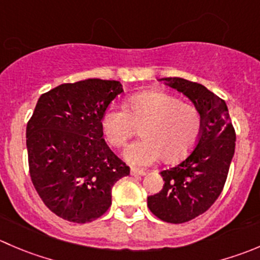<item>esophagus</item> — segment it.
<instances>
[{"label": "esophagus", "instance_id": "esophagus-1", "mask_svg": "<svg viewBox=\"0 0 260 260\" xmlns=\"http://www.w3.org/2000/svg\"><path fill=\"white\" fill-rule=\"evenodd\" d=\"M146 173H147V171L143 170V169H131V174H132V175H146Z\"/></svg>", "mask_w": 260, "mask_h": 260}]
</instances>
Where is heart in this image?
<instances>
[{
  "label": "heart",
  "instance_id": "obj_1",
  "mask_svg": "<svg viewBox=\"0 0 260 260\" xmlns=\"http://www.w3.org/2000/svg\"><path fill=\"white\" fill-rule=\"evenodd\" d=\"M140 127L142 138L125 148V160L147 166L162 156L166 162H175L198 142L202 115L193 104L164 92H141L127 100V109L112 104L103 114V133L113 147L124 145Z\"/></svg>",
  "mask_w": 260,
  "mask_h": 260
}]
</instances>
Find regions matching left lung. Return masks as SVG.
Masks as SVG:
<instances>
[{"instance_id": "left-lung-1", "label": "left lung", "mask_w": 260, "mask_h": 260, "mask_svg": "<svg viewBox=\"0 0 260 260\" xmlns=\"http://www.w3.org/2000/svg\"><path fill=\"white\" fill-rule=\"evenodd\" d=\"M183 92L202 115V129L188 157L161 171L164 184L147 198L151 212L170 223H183L205 213L222 191L235 152V129L225 100L203 85L180 77L161 79Z\"/></svg>"}]
</instances>
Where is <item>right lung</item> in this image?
I'll return each instance as SVG.
<instances>
[{
    "mask_svg": "<svg viewBox=\"0 0 260 260\" xmlns=\"http://www.w3.org/2000/svg\"><path fill=\"white\" fill-rule=\"evenodd\" d=\"M123 92L114 80L62 84L39 98L26 125L32 185L44 205L70 222L86 223L112 205V188L129 175L103 138L102 118Z\"/></svg>",
    "mask_w": 260,
    "mask_h": 260,
    "instance_id": "1",
    "label": "right lung"
}]
</instances>
